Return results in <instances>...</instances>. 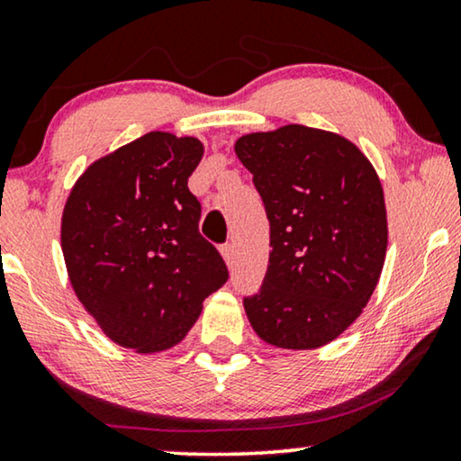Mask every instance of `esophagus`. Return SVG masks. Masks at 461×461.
<instances>
[{"mask_svg":"<svg viewBox=\"0 0 461 461\" xmlns=\"http://www.w3.org/2000/svg\"><path fill=\"white\" fill-rule=\"evenodd\" d=\"M221 255L225 258V263H228V267L233 269V263H236V255H233V246L231 244H225L221 249Z\"/></svg>","mask_w":461,"mask_h":461,"instance_id":"obj_1","label":"esophagus"}]
</instances>
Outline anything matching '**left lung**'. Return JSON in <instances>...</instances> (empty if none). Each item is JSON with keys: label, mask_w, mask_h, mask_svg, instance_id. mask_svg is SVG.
Listing matches in <instances>:
<instances>
[{"label": "left lung", "mask_w": 461, "mask_h": 461, "mask_svg": "<svg viewBox=\"0 0 461 461\" xmlns=\"http://www.w3.org/2000/svg\"><path fill=\"white\" fill-rule=\"evenodd\" d=\"M233 148L269 219L267 274L244 298L250 326L277 348L328 345L361 315L384 265L378 173L353 141L304 125L242 135Z\"/></svg>", "instance_id": "1"}]
</instances>
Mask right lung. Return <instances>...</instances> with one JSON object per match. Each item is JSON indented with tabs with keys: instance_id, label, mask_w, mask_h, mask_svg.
Masks as SVG:
<instances>
[{
	"instance_id": "1",
	"label": "right lung",
	"mask_w": 461,
	"mask_h": 461,
	"mask_svg": "<svg viewBox=\"0 0 461 461\" xmlns=\"http://www.w3.org/2000/svg\"><path fill=\"white\" fill-rule=\"evenodd\" d=\"M203 154L196 138L150 131L89 165L64 204L75 294L110 340L135 353L184 340L230 277L200 236V203L187 187Z\"/></svg>"
}]
</instances>
